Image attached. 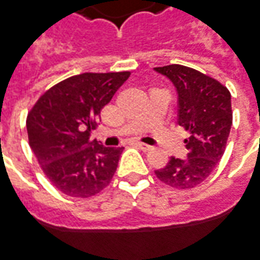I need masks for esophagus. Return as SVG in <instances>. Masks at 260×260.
<instances>
[{"instance_id": "34e87169", "label": "esophagus", "mask_w": 260, "mask_h": 260, "mask_svg": "<svg viewBox=\"0 0 260 260\" xmlns=\"http://www.w3.org/2000/svg\"><path fill=\"white\" fill-rule=\"evenodd\" d=\"M134 145H135V146H138L139 149H142V150H149V149H150V146H149V145H146V143H142V142H135Z\"/></svg>"}]
</instances>
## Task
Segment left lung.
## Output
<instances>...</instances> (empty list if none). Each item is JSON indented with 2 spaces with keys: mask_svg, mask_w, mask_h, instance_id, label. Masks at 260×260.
<instances>
[{
  "mask_svg": "<svg viewBox=\"0 0 260 260\" xmlns=\"http://www.w3.org/2000/svg\"><path fill=\"white\" fill-rule=\"evenodd\" d=\"M177 91V124L190 134L184 139L186 159L170 157L156 177L174 188L199 186L217 168L224 155L232 125L231 92L219 81L181 64L155 67Z\"/></svg>",
  "mask_w": 260,
  "mask_h": 260,
  "instance_id": "obj_1",
  "label": "left lung"
}]
</instances>
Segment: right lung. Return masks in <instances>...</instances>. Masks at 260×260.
Masks as SVG:
<instances>
[{
    "mask_svg": "<svg viewBox=\"0 0 260 260\" xmlns=\"http://www.w3.org/2000/svg\"><path fill=\"white\" fill-rule=\"evenodd\" d=\"M129 72L83 73L43 92L26 118L29 146L43 173L59 191L87 199L112 180L124 148L90 139L101 110Z\"/></svg>",
    "mask_w": 260,
    "mask_h": 260,
    "instance_id": "right-lung-1",
    "label": "right lung"
}]
</instances>
